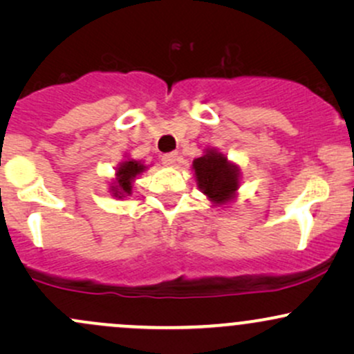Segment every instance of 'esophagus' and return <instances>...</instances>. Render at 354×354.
Here are the masks:
<instances>
[{
  "label": "esophagus",
  "mask_w": 354,
  "mask_h": 354,
  "mask_svg": "<svg viewBox=\"0 0 354 354\" xmlns=\"http://www.w3.org/2000/svg\"><path fill=\"white\" fill-rule=\"evenodd\" d=\"M161 160H163V163L165 165H168V166H174L178 163V153L176 151H173V153H166V154H163V158H161Z\"/></svg>",
  "instance_id": "esophagus-1"
}]
</instances>
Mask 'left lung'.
Masks as SVG:
<instances>
[{
	"label": "left lung",
	"instance_id": "1",
	"mask_svg": "<svg viewBox=\"0 0 354 354\" xmlns=\"http://www.w3.org/2000/svg\"><path fill=\"white\" fill-rule=\"evenodd\" d=\"M198 188L213 206L225 208L238 198L241 186L239 166L218 148H206L191 165Z\"/></svg>",
	"mask_w": 354,
	"mask_h": 354
}]
</instances>
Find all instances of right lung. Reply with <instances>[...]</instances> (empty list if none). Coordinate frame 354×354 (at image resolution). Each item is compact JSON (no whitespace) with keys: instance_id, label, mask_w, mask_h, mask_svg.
I'll return each mask as SVG.
<instances>
[{"instance_id":"obj_1","label":"right lung","mask_w":354,"mask_h":354,"mask_svg":"<svg viewBox=\"0 0 354 354\" xmlns=\"http://www.w3.org/2000/svg\"><path fill=\"white\" fill-rule=\"evenodd\" d=\"M149 165H145V161L133 160L129 154H126L124 160L120 161L115 168V178L109 183V194L116 200H124V198L133 194V185L141 176Z\"/></svg>"}]
</instances>
